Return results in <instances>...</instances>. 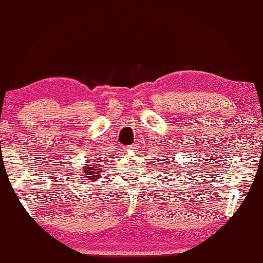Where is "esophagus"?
<instances>
[{
    "instance_id": "1",
    "label": "esophagus",
    "mask_w": 263,
    "mask_h": 263,
    "mask_svg": "<svg viewBox=\"0 0 263 263\" xmlns=\"http://www.w3.org/2000/svg\"><path fill=\"white\" fill-rule=\"evenodd\" d=\"M125 148H126V151H132V149H136V145H127Z\"/></svg>"
}]
</instances>
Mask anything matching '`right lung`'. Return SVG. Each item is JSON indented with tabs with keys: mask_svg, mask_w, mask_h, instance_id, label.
I'll use <instances>...</instances> for the list:
<instances>
[{
	"mask_svg": "<svg viewBox=\"0 0 263 263\" xmlns=\"http://www.w3.org/2000/svg\"><path fill=\"white\" fill-rule=\"evenodd\" d=\"M101 162L100 161H96V163L94 164V166H91V167H84V173H86V175H91L90 177H92V180H97V176L100 175V172H101V169H100V167L101 166H104V164H100ZM99 164V166H97V164Z\"/></svg>",
	"mask_w": 263,
	"mask_h": 263,
	"instance_id": "add662e5",
	"label": "right lung"
}]
</instances>
